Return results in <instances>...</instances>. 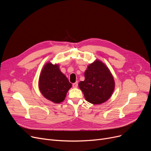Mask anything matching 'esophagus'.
Segmentation results:
<instances>
[{
	"label": "esophagus",
	"instance_id": "obj_1",
	"mask_svg": "<svg viewBox=\"0 0 151 151\" xmlns=\"http://www.w3.org/2000/svg\"><path fill=\"white\" fill-rule=\"evenodd\" d=\"M78 82H75V83H73V84H72V86H73V88H77L78 87Z\"/></svg>",
	"mask_w": 151,
	"mask_h": 151
}]
</instances>
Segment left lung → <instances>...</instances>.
I'll return each mask as SVG.
<instances>
[{"label":"left lung","instance_id":"1","mask_svg":"<svg viewBox=\"0 0 151 151\" xmlns=\"http://www.w3.org/2000/svg\"><path fill=\"white\" fill-rule=\"evenodd\" d=\"M85 80L79 83L86 100L92 104H100L111 96L114 89V79L104 63L96 60L84 73Z\"/></svg>","mask_w":151,"mask_h":151}]
</instances>
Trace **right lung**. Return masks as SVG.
<instances>
[{"instance_id": "right-lung-1", "label": "right lung", "mask_w": 151, "mask_h": 151, "mask_svg": "<svg viewBox=\"0 0 151 151\" xmlns=\"http://www.w3.org/2000/svg\"><path fill=\"white\" fill-rule=\"evenodd\" d=\"M71 84L60 71L58 65L47 63L39 79V88L43 96L55 104L64 100Z\"/></svg>"}]
</instances>
